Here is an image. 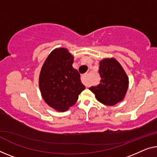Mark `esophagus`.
I'll return each mask as SVG.
<instances>
[{
  "instance_id": "1",
  "label": "esophagus",
  "mask_w": 157,
  "mask_h": 157,
  "mask_svg": "<svg viewBox=\"0 0 157 157\" xmlns=\"http://www.w3.org/2000/svg\"><path fill=\"white\" fill-rule=\"evenodd\" d=\"M86 77H87V74H84L82 75L81 77V80L83 84H85V85L87 86V81H86Z\"/></svg>"
}]
</instances>
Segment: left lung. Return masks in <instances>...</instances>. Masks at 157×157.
I'll return each instance as SVG.
<instances>
[{
    "label": "left lung",
    "instance_id": "left-lung-1",
    "mask_svg": "<svg viewBox=\"0 0 157 157\" xmlns=\"http://www.w3.org/2000/svg\"><path fill=\"white\" fill-rule=\"evenodd\" d=\"M99 65L100 84L89 89L99 102L113 106L125 97L128 88V78L115 58H104Z\"/></svg>",
    "mask_w": 157,
    "mask_h": 157
}]
</instances>
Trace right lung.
Listing matches in <instances>:
<instances>
[{
    "label": "right lung",
    "mask_w": 157,
    "mask_h": 157,
    "mask_svg": "<svg viewBox=\"0 0 157 157\" xmlns=\"http://www.w3.org/2000/svg\"><path fill=\"white\" fill-rule=\"evenodd\" d=\"M74 58L67 49L58 48L44 62L39 85L45 102L58 111L64 112L73 106L85 89L80 75L72 67Z\"/></svg>",
    "instance_id": "right-lung-1"
}]
</instances>
